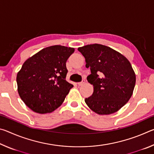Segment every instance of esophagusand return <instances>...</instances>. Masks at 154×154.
I'll return each mask as SVG.
<instances>
[{
  "label": "esophagus",
  "instance_id": "esophagus-1",
  "mask_svg": "<svg viewBox=\"0 0 154 154\" xmlns=\"http://www.w3.org/2000/svg\"><path fill=\"white\" fill-rule=\"evenodd\" d=\"M85 83V80L84 79H83L82 81V82H79V83H77V84L78 85H83V84H84V83Z\"/></svg>",
  "mask_w": 154,
  "mask_h": 154
}]
</instances>
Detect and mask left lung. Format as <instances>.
Wrapping results in <instances>:
<instances>
[{"instance_id":"left-lung-1","label":"left lung","mask_w":154,"mask_h":154,"mask_svg":"<svg viewBox=\"0 0 154 154\" xmlns=\"http://www.w3.org/2000/svg\"><path fill=\"white\" fill-rule=\"evenodd\" d=\"M85 59L91 74L88 82L94 92L85 99L87 105L99 115L118 111L133 93L136 75L126 57L109 47L92 44L78 48Z\"/></svg>"}]
</instances>
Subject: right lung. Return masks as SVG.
<instances>
[{
    "instance_id": "add662e5",
    "label": "right lung",
    "mask_w": 154,
    "mask_h": 154,
    "mask_svg": "<svg viewBox=\"0 0 154 154\" xmlns=\"http://www.w3.org/2000/svg\"><path fill=\"white\" fill-rule=\"evenodd\" d=\"M74 48L53 45L41 49L23 64L17 72V91L31 110L48 113L64 102L73 85L66 80V62Z\"/></svg>"
}]
</instances>
